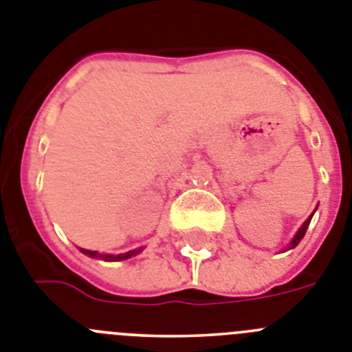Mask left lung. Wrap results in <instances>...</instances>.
Here are the masks:
<instances>
[{
    "instance_id": "obj_1",
    "label": "left lung",
    "mask_w": 352,
    "mask_h": 352,
    "mask_svg": "<svg viewBox=\"0 0 352 352\" xmlns=\"http://www.w3.org/2000/svg\"><path fill=\"white\" fill-rule=\"evenodd\" d=\"M311 216H314V214H311ZM311 216H310V218L307 219V221L303 223V227L299 228V230H298V234L294 235V239H292V243H290V248H296V246H298V244H299V241H301V239H303V237H305V234H307V228H308V225H310V219H311Z\"/></svg>"
}]
</instances>
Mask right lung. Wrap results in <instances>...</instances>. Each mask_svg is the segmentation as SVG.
<instances>
[{
  "label": "right lung",
  "instance_id": "add662e5",
  "mask_svg": "<svg viewBox=\"0 0 352 352\" xmlns=\"http://www.w3.org/2000/svg\"><path fill=\"white\" fill-rule=\"evenodd\" d=\"M81 252L88 256H96V258H102V261L113 262V261H125V258H131L133 255H136V253L142 252V248L133 250V252H127V253H120V255H100V253L90 252V250H83V248H81Z\"/></svg>",
  "mask_w": 352,
  "mask_h": 352
}]
</instances>
